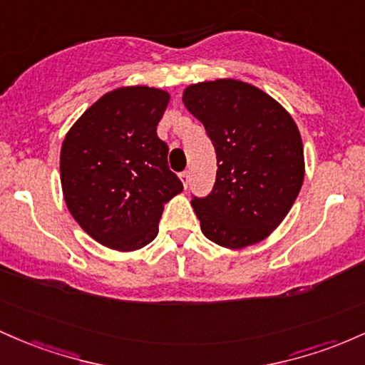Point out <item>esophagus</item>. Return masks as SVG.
Listing matches in <instances>:
<instances>
[{"mask_svg": "<svg viewBox=\"0 0 365 365\" xmlns=\"http://www.w3.org/2000/svg\"><path fill=\"white\" fill-rule=\"evenodd\" d=\"M179 178H181L182 186H184V187H187V184H190V172H187V170L181 172V174H179Z\"/></svg>", "mask_w": 365, "mask_h": 365, "instance_id": "obj_1", "label": "esophagus"}]
</instances>
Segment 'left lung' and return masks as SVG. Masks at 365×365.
Masks as SVG:
<instances>
[{
  "label": "left lung",
  "instance_id": "left-lung-1",
  "mask_svg": "<svg viewBox=\"0 0 365 365\" xmlns=\"http://www.w3.org/2000/svg\"><path fill=\"white\" fill-rule=\"evenodd\" d=\"M182 103L207 129L219 165L212 193L191 200L202 232L229 250L260 243L288 215L304 184L297 122L279 101L237 79L187 86Z\"/></svg>",
  "mask_w": 365,
  "mask_h": 365
}]
</instances>
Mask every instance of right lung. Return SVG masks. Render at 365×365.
Segmentation results:
<instances>
[{"mask_svg": "<svg viewBox=\"0 0 365 365\" xmlns=\"http://www.w3.org/2000/svg\"><path fill=\"white\" fill-rule=\"evenodd\" d=\"M170 94L148 86L108 91L76 120L60 151V181L76 222L100 245L134 252L158 235L163 205L182 191L157 125Z\"/></svg>", "mask_w": 365, "mask_h": 365, "instance_id": "add662e5", "label": "right lung"}]
</instances>
